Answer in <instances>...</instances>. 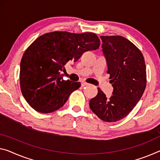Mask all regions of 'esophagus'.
<instances>
[{
  "mask_svg": "<svg viewBox=\"0 0 160 160\" xmlns=\"http://www.w3.org/2000/svg\"><path fill=\"white\" fill-rule=\"evenodd\" d=\"M88 83H87V82H83L82 83V87H86V86H88Z\"/></svg>",
  "mask_w": 160,
  "mask_h": 160,
  "instance_id": "obj_1",
  "label": "esophagus"
}]
</instances>
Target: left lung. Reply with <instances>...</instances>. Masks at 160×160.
<instances>
[{"mask_svg":"<svg viewBox=\"0 0 160 160\" xmlns=\"http://www.w3.org/2000/svg\"><path fill=\"white\" fill-rule=\"evenodd\" d=\"M100 38L114 91L108 99L98 88L89 107L103 121L114 122L127 116L141 99L147 84L146 66L141 51L128 39L120 36Z\"/></svg>","mask_w":160,"mask_h":160,"instance_id":"1","label":"left lung"}]
</instances>
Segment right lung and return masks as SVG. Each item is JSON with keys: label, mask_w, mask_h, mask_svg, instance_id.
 Wrapping results in <instances>:
<instances>
[{"label": "right lung", "mask_w": 160, "mask_h": 160, "mask_svg": "<svg viewBox=\"0 0 160 160\" xmlns=\"http://www.w3.org/2000/svg\"><path fill=\"white\" fill-rule=\"evenodd\" d=\"M99 46V37L93 33L54 31L36 38L21 61V90L28 104L45 114L62 107L81 83L63 80L61 72L67 62H76Z\"/></svg>", "instance_id": "right-lung-1"}]
</instances>
